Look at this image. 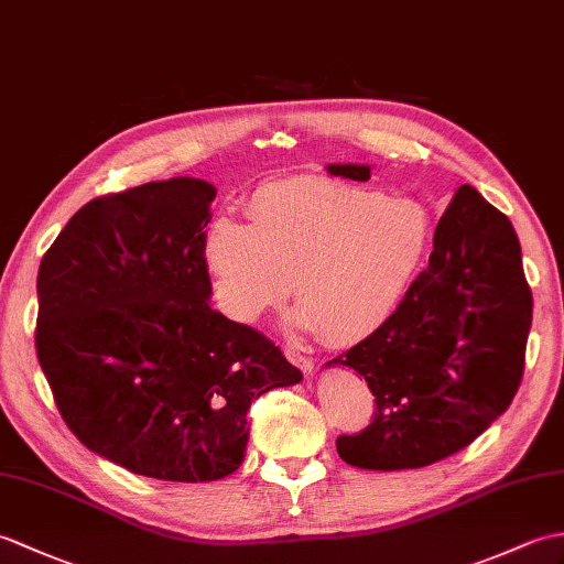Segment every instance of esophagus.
<instances>
[{
    "label": "esophagus",
    "instance_id": "obj_1",
    "mask_svg": "<svg viewBox=\"0 0 564 564\" xmlns=\"http://www.w3.org/2000/svg\"><path fill=\"white\" fill-rule=\"evenodd\" d=\"M285 358L291 360L293 365H297V368L303 370L305 375H310V372L314 370V360H312V358H307V356H303V352L295 350V348H285Z\"/></svg>",
    "mask_w": 564,
    "mask_h": 564
}]
</instances>
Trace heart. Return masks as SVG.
I'll return each instance as SVG.
<instances>
[{
	"label": "heart",
	"mask_w": 564,
	"mask_h": 564,
	"mask_svg": "<svg viewBox=\"0 0 564 564\" xmlns=\"http://www.w3.org/2000/svg\"><path fill=\"white\" fill-rule=\"evenodd\" d=\"M247 218L223 214L204 232L223 312L252 324L293 279V322L329 344L360 341L397 312L435 232L413 196L322 177L269 182L250 196Z\"/></svg>",
	"instance_id": "1"
}]
</instances>
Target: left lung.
<instances>
[{"label":"left lung","mask_w":564,"mask_h":564,"mask_svg":"<svg viewBox=\"0 0 564 564\" xmlns=\"http://www.w3.org/2000/svg\"><path fill=\"white\" fill-rule=\"evenodd\" d=\"M368 182V165H329ZM533 297L509 218L462 185L442 214L427 269L397 312L329 365L360 372L372 423L336 437L350 466L423 468L468 447L512 403L523 375Z\"/></svg>","instance_id":"left-lung-1"}]
</instances>
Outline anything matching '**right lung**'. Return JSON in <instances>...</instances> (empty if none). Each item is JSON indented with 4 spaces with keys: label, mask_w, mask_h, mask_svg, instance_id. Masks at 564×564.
I'll use <instances>...</instances> for the list:
<instances>
[{
    "label": "right lung",
    "mask_w": 564,
    "mask_h": 564,
    "mask_svg": "<svg viewBox=\"0 0 564 564\" xmlns=\"http://www.w3.org/2000/svg\"><path fill=\"white\" fill-rule=\"evenodd\" d=\"M214 199L194 177L102 194L37 269L35 350L64 423L139 476H230L252 401L303 379L271 338L208 305Z\"/></svg>",
    "instance_id": "right-lung-1"
}]
</instances>
